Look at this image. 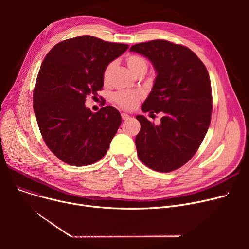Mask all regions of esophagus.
Instances as JSON below:
<instances>
[{"instance_id":"obj_1","label":"esophagus","mask_w":249,"mask_h":249,"mask_svg":"<svg viewBox=\"0 0 249 249\" xmlns=\"http://www.w3.org/2000/svg\"><path fill=\"white\" fill-rule=\"evenodd\" d=\"M121 116H122V119H123V120H128L129 118H130V115H128L127 113H122Z\"/></svg>"}]
</instances>
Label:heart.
I'll return each instance as SVG.
<instances>
[{
  "mask_svg": "<svg viewBox=\"0 0 249 249\" xmlns=\"http://www.w3.org/2000/svg\"><path fill=\"white\" fill-rule=\"evenodd\" d=\"M126 63L129 70L131 71L136 76L140 74H144L147 71V62L146 60L136 54H130L126 57ZM115 68V62H110L105 68L103 72V81L105 84H108L112 71ZM143 97L141 90H120L114 94V102L125 110H131L136 107V105Z\"/></svg>",
  "mask_w": 249,
  "mask_h": 249,
  "instance_id": "1",
  "label": "heart"
}]
</instances>
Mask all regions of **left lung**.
Masks as SVG:
<instances>
[{"label": "left lung", "instance_id": "1", "mask_svg": "<svg viewBox=\"0 0 249 249\" xmlns=\"http://www.w3.org/2000/svg\"><path fill=\"white\" fill-rule=\"evenodd\" d=\"M130 51L147 57L158 73L142 112L163 114L160 125L136 116L141 126L135 138L138 158L153 171H175L193 158L210 126V76L184 45L158 39L135 44Z\"/></svg>", "mask_w": 249, "mask_h": 249}]
</instances>
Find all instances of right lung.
I'll list each match as a JSON object with an SVG mask.
<instances>
[{"instance_id": "obj_1", "label": "right lung", "mask_w": 249, "mask_h": 249, "mask_svg": "<svg viewBox=\"0 0 249 249\" xmlns=\"http://www.w3.org/2000/svg\"><path fill=\"white\" fill-rule=\"evenodd\" d=\"M128 47L83 35L57 43L46 54L33 91V109L45 144L63 162L85 166L106 154L121 115L112 106L93 113L85 102L87 96L98 95L105 68Z\"/></svg>"}]
</instances>
